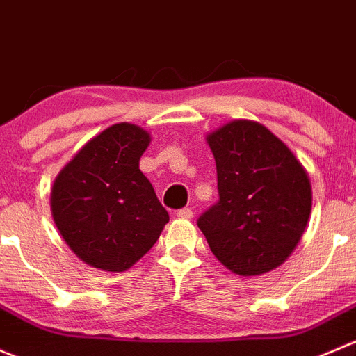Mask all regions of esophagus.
I'll use <instances>...</instances> for the list:
<instances>
[{"instance_id": "1", "label": "esophagus", "mask_w": 356, "mask_h": 356, "mask_svg": "<svg viewBox=\"0 0 356 356\" xmlns=\"http://www.w3.org/2000/svg\"><path fill=\"white\" fill-rule=\"evenodd\" d=\"M177 216L181 219H190L193 216V212H192V209L183 207V209H179V211H177Z\"/></svg>"}]
</instances>
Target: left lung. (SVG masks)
I'll return each instance as SVG.
<instances>
[{
    "instance_id": "obj_1",
    "label": "left lung",
    "mask_w": 356,
    "mask_h": 356,
    "mask_svg": "<svg viewBox=\"0 0 356 356\" xmlns=\"http://www.w3.org/2000/svg\"><path fill=\"white\" fill-rule=\"evenodd\" d=\"M219 200L197 226L212 254L240 276L283 264L305 232L312 209L307 171L264 124L234 120L207 135Z\"/></svg>"
}]
</instances>
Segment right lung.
Masks as SVG:
<instances>
[{"instance_id": "1", "label": "right lung", "mask_w": 356, "mask_h": 356, "mask_svg": "<svg viewBox=\"0 0 356 356\" xmlns=\"http://www.w3.org/2000/svg\"><path fill=\"white\" fill-rule=\"evenodd\" d=\"M151 135L116 123L87 142L51 190L53 219L67 245L89 266L122 273L144 257L170 214L138 170Z\"/></svg>"}]
</instances>
